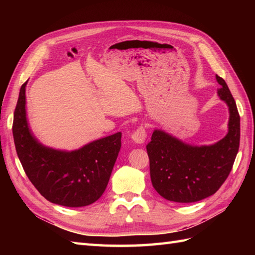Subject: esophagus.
I'll use <instances>...</instances> for the list:
<instances>
[{"label": "esophagus", "instance_id": "esophagus-1", "mask_svg": "<svg viewBox=\"0 0 255 255\" xmlns=\"http://www.w3.org/2000/svg\"><path fill=\"white\" fill-rule=\"evenodd\" d=\"M145 138H147V133H145V129L143 126L138 127L136 131L132 133L131 139L134 143L142 144L145 141Z\"/></svg>", "mask_w": 255, "mask_h": 255}]
</instances>
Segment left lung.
<instances>
[{
  "label": "left lung",
  "instance_id": "left-lung-1",
  "mask_svg": "<svg viewBox=\"0 0 255 255\" xmlns=\"http://www.w3.org/2000/svg\"><path fill=\"white\" fill-rule=\"evenodd\" d=\"M217 94L229 108L228 133L218 142L194 145L161 129L147 144L150 177L162 197L175 203H195L209 197L227 180L240 143V116L228 85L218 75Z\"/></svg>",
  "mask_w": 255,
  "mask_h": 255
}]
</instances>
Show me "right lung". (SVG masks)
Masks as SVG:
<instances>
[{
  "label": "right lung",
  "mask_w": 255,
  "mask_h": 255,
  "mask_svg": "<svg viewBox=\"0 0 255 255\" xmlns=\"http://www.w3.org/2000/svg\"><path fill=\"white\" fill-rule=\"evenodd\" d=\"M26 82L13 121L14 143L23 169L37 191L66 207L93 204L105 192L122 147V132L66 151L46 147L31 132L26 114Z\"/></svg>",
  "instance_id": "obj_1"
}]
</instances>
